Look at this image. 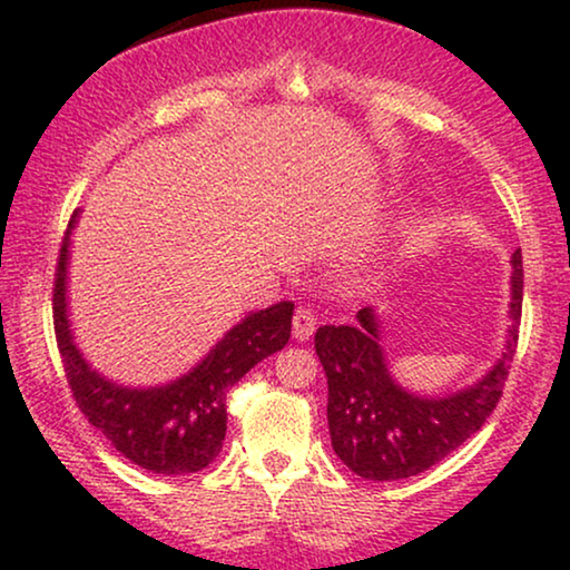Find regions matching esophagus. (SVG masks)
Listing matches in <instances>:
<instances>
[{"label":"esophagus","instance_id":"34e87169","mask_svg":"<svg viewBox=\"0 0 570 570\" xmlns=\"http://www.w3.org/2000/svg\"><path fill=\"white\" fill-rule=\"evenodd\" d=\"M314 330H316L314 311L306 308V306H301L298 311H295V316H293V337L301 340V342H306L311 334H314Z\"/></svg>","mask_w":570,"mask_h":570}]
</instances>
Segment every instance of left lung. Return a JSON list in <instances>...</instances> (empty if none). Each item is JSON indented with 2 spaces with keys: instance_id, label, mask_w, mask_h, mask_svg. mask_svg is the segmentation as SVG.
<instances>
[{
  "instance_id": "obj_1",
  "label": "left lung",
  "mask_w": 570,
  "mask_h": 570,
  "mask_svg": "<svg viewBox=\"0 0 570 570\" xmlns=\"http://www.w3.org/2000/svg\"><path fill=\"white\" fill-rule=\"evenodd\" d=\"M511 264L505 353L478 384L456 394L417 396L389 376L373 308L357 311L353 324L318 326L314 347L330 384L326 420L332 449L363 480H404L425 472L485 425L501 400L519 342L524 298L521 252H513Z\"/></svg>"
}]
</instances>
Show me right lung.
Instances as JSON below:
<instances>
[{
  "label": "right lung",
  "instance_id": "obj_1",
  "mask_svg": "<svg viewBox=\"0 0 570 570\" xmlns=\"http://www.w3.org/2000/svg\"><path fill=\"white\" fill-rule=\"evenodd\" d=\"M69 217L53 275V332L77 407L129 462L155 474H191L205 470L223 451L228 412L225 396L256 363L277 353L291 340L293 303L248 314L233 326L197 368L166 386L129 389L108 381L85 363L67 318L69 236L77 223Z\"/></svg>",
  "mask_w": 570,
  "mask_h": 570
}]
</instances>
